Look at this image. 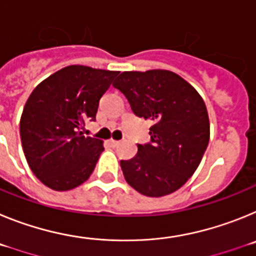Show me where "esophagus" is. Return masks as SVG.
Returning a JSON list of instances; mask_svg holds the SVG:
<instances>
[{
    "label": "esophagus",
    "mask_w": 256,
    "mask_h": 256,
    "mask_svg": "<svg viewBox=\"0 0 256 256\" xmlns=\"http://www.w3.org/2000/svg\"><path fill=\"white\" fill-rule=\"evenodd\" d=\"M108 144L112 146V148H116L120 144V141H115V140H108Z\"/></svg>",
    "instance_id": "1"
}]
</instances>
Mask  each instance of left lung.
<instances>
[{
	"instance_id": "8db88e82",
	"label": "left lung",
	"mask_w": 256,
	"mask_h": 256,
	"mask_svg": "<svg viewBox=\"0 0 256 256\" xmlns=\"http://www.w3.org/2000/svg\"><path fill=\"white\" fill-rule=\"evenodd\" d=\"M137 116L150 119L151 144H137L130 160H122L124 178L148 198L177 191L200 165L210 138L202 97L170 70L123 72L112 83Z\"/></svg>"
}]
</instances>
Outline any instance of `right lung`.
Returning <instances> with one entry per match:
<instances>
[{
    "label": "right lung",
    "mask_w": 256,
    "mask_h": 256,
    "mask_svg": "<svg viewBox=\"0 0 256 256\" xmlns=\"http://www.w3.org/2000/svg\"><path fill=\"white\" fill-rule=\"evenodd\" d=\"M119 72L69 65L33 90L20 118V138L29 168L55 191H69L90 178L104 141L79 128L96 119L100 98Z\"/></svg>",
    "instance_id": "obj_1"
}]
</instances>
